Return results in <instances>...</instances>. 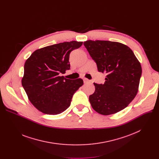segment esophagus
Listing matches in <instances>:
<instances>
[{
  "mask_svg": "<svg viewBox=\"0 0 159 159\" xmlns=\"http://www.w3.org/2000/svg\"><path fill=\"white\" fill-rule=\"evenodd\" d=\"M83 80H84V82L85 84H87V83H91V81L88 80L87 79H84Z\"/></svg>",
  "mask_w": 159,
  "mask_h": 159,
  "instance_id": "34e87169",
  "label": "esophagus"
}]
</instances>
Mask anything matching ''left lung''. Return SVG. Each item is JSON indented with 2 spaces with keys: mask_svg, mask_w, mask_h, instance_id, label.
I'll use <instances>...</instances> for the list:
<instances>
[{
  "mask_svg": "<svg viewBox=\"0 0 159 159\" xmlns=\"http://www.w3.org/2000/svg\"><path fill=\"white\" fill-rule=\"evenodd\" d=\"M99 72L105 73L104 84L94 83L95 92L89 96L93 108L102 115L115 114L133 100L139 90L142 66L126 45L110 41L84 42Z\"/></svg>",
  "mask_w": 159,
  "mask_h": 159,
  "instance_id": "8db88e82",
  "label": "left lung"
}]
</instances>
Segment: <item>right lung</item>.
Returning a JSON list of instances; mask_svg holds the SVG:
<instances>
[{"mask_svg": "<svg viewBox=\"0 0 159 159\" xmlns=\"http://www.w3.org/2000/svg\"><path fill=\"white\" fill-rule=\"evenodd\" d=\"M82 42L72 41L34 51L26 61L22 85L32 104L47 115L60 114L70 105L74 94L84 82L60 76L70 69V53Z\"/></svg>", "mask_w": 159, "mask_h": 159, "instance_id": "add662e5", "label": "right lung"}]
</instances>
